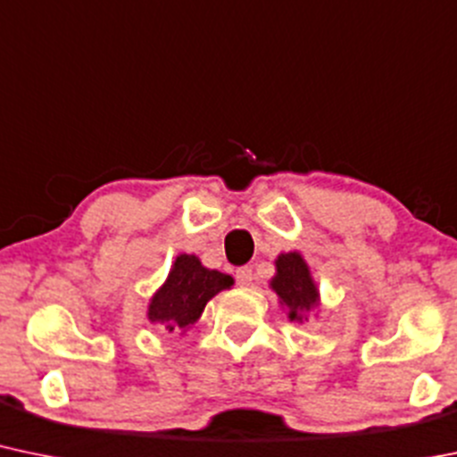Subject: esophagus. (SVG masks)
<instances>
[{
  "instance_id": "esophagus-1",
  "label": "esophagus",
  "mask_w": 457,
  "mask_h": 457,
  "mask_svg": "<svg viewBox=\"0 0 457 457\" xmlns=\"http://www.w3.org/2000/svg\"><path fill=\"white\" fill-rule=\"evenodd\" d=\"M237 282L240 286H252V282H253V270H252V267H240L237 270Z\"/></svg>"
}]
</instances>
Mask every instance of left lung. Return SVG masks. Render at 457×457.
<instances>
[{
    "mask_svg": "<svg viewBox=\"0 0 457 457\" xmlns=\"http://www.w3.org/2000/svg\"><path fill=\"white\" fill-rule=\"evenodd\" d=\"M269 288L278 295L279 305L293 323H305L319 314L320 293L302 252H286L275 258V275Z\"/></svg>",
    "mask_w": 457,
    "mask_h": 457,
    "instance_id": "1",
    "label": "left lung"
}]
</instances>
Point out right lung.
I'll return each mask as SVG.
<instances>
[{
  "mask_svg": "<svg viewBox=\"0 0 457 457\" xmlns=\"http://www.w3.org/2000/svg\"><path fill=\"white\" fill-rule=\"evenodd\" d=\"M232 286V275L204 267L195 253H179L167 279L149 299L147 320L167 332L187 334L204 314L205 303Z\"/></svg>",
  "mask_w": 457,
  "mask_h": 457,
  "instance_id": "add662e5",
  "label": "right lung"
}]
</instances>
